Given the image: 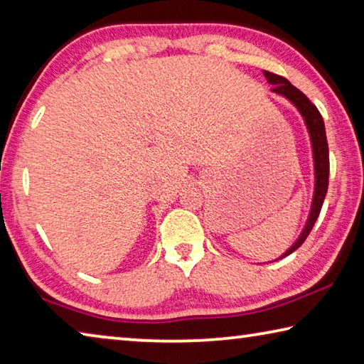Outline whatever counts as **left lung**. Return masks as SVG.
Here are the masks:
<instances>
[{
  "instance_id": "left-lung-1",
  "label": "left lung",
  "mask_w": 364,
  "mask_h": 364,
  "mask_svg": "<svg viewBox=\"0 0 364 364\" xmlns=\"http://www.w3.org/2000/svg\"><path fill=\"white\" fill-rule=\"evenodd\" d=\"M263 75L267 78V82L273 86L271 88V93L278 95L284 97L292 106L299 110V114L304 119V123L306 127L308 136H310V144H311V156H313V175H315V188H313V199L310 205V212H308V218L305 221V226L299 237L295 239L294 244L289 247L284 254L279 258H284L291 255L292 252L297 250L301 244L305 242L308 234H310L311 228L315 226V221L319 217V212H321L323 202L326 193H328V181H329V147H328V138H326V128L323 117L319 114L315 104L301 93L300 90L295 88V86L286 80L284 77L276 75V73H271L263 70ZM276 258V260H279Z\"/></svg>"
}]
</instances>
